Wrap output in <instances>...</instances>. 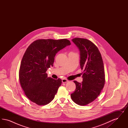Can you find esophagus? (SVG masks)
<instances>
[{
    "instance_id": "34e87169",
    "label": "esophagus",
    "mask_w": 128,
    "mask_h": 128,
    "mask_svg": "<svg viewBox=\"0 0 128 128\" xmlns=\"http://www.w3.org/2000/svg\"><path fill=\"white\" fill-rule=\"evenodd\" d=\"M68 82V80L67 79H63L62 80V82L63 83H66V82Z\"/></svg>"
}]
</instances>
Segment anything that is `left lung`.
Wrapping results in <instances>:
<instances>
[{"label":"left lung","mask_w":128,"mask_h":128,"mask_svg":"<svg viewBox=\"0 0 128 128\" xmlns=\"http://www.w3.org/2000/svg\"><path fill=\"white\" fill-rule=\"evenodd\" d=\"M80 51V67L84 70L83 81L76 80V89L70 96L74 102L85 106L94 101L100 94L105 82L103 61L98 47L84 38L72 40Z\"/></svg>","instance_id":"left-lung-1"}]
</instances>
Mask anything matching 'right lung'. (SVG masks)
Returning a JSON list of instances; mask_svg holds the SVG:
<instances>
[{"instance_id": "obj_1", "label": "right lung", "mask_w": 128, "mask_h": 128, "mask_svg": "<svg viewBox=\"0 0 128 128\" xmlns=\"http://www.w3.org/2000/svg\"><path fill=\"white\" fill-rule=\"evenodd\" d=\"M70 44L66 39H39L28 47L21 61L19 80L25 94L32 102L44 106L53 100L62 80L48 77L46 72L53 66L56 54Z\"/></svg>"}]
</instances>
